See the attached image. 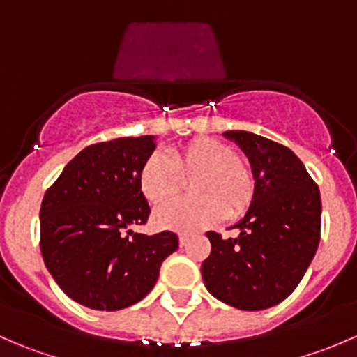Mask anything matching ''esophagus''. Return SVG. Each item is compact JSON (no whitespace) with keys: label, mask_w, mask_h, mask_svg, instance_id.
Masks as SVG:
<instances>
[{"label":"esophagus","mask_w":357,"mask_h":357,"mask_svg":"<svg viewBox=\"0 0 357 357\" xmlns=\"http://www.w3.org/2000/svg\"><path fill=\"white\" fill-rule=\"evenodd\" d=\"M179 245H186V235L185 233H179Z\"/></svg>","instance_id":"34e87169"}]
</instances>
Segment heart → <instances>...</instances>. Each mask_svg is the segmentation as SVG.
Instances as JSON below:
<instances>
[{
  "instance_id": "heart-1",
  "label": "heart",
  "mask_w": 357,
  "mask_h": 357,
  "mask_svg": "<svg viewBox=\"0 0 357 357\" xmlns=\"http://www.w3.org/2000/svg\"><path fill=\"white\" fill-rule=\"evenodd\" d=\"M188 181L190 199L164 205L153 222L165 229H197L214 225L226 214L236 219L248 211L255 197L250 165L225 143L197 138L174 149L171 158L153 152L138 174L139 192L153 205L172 200Z\"/></svg>"
}]
</instances>
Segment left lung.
Wrapping results in <instances>:
<instances>
[{
    "instance_id": "left-lung-1",
    "label": "left lung",
    "mask_w": 357,
    "mask_h": 357,
    "mask_svg": "<svg viewBox=\"0 0 357 357\" xmlns=\"http://www.w3.org/2000/svg\"><path fill=\"white\" fill-rule=\"evenodd\" d=\"M245 153L255 197L231 228L236 238L207 231L211 255L202 264L205 289L242 311H262L285 301L301 283L319 245L321 197L290 149L248 131H226Z\"/></svg>"
}]
</instances>
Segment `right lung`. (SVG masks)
<instances>
[{"mask_svg": "<svg viewBox=\"0 0 357 357\" xmlns=\"http://www.w3.org/2000/svg\"><path fill=\"white\" fill-rule=\"evenodd\" d=\"M155 139L117 138L86 146L45 193L43 261L77 304L96 311L136 304L157 283L164 259L178 250L174 233L149 236L131 229L150 215L138 174Z\"/></svg>", "mask_w": 357, "mask_h": 357, "instance_id": "1", "label": "right lung"}]
</instances>
